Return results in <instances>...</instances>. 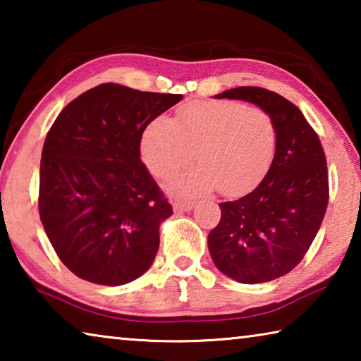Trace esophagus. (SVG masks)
Masks as SVG:
<instances>
[{
    "label": "esophagus",
    "mask_w": 361,
    "mask_h": 361,
    "mask_svg": "<svg viewBox=\"0 0 361 361\" xmlns=\"http://www.w3.org/2000/svg\"><path fill=\"white\" fill-rule=\"evenodd\" d=\"M194 207V202L192 200H176V202L173 204V210L175 213H185V212H189Z\"/></svg>",
    "instance_id": "1"
}]
</instances>
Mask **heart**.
<instances>
[{
  "instance_id": "heart-1",
  "label": "heart",
  "mask_w": 361,
  "mask_h": 361,
  "mask_svg": "<svg viewBox=\"0 0 361 361\" xmlns=\"http://www.w3.org/2000/svg\"><path fill=\"white\" fill-rule=\"evenodd\" d=\"M279 146L272 114L235 100L191 102L176 119L157 116L142 135L140 154L146 169L167 176L189 166H200L167 183L173 194L197 195L221 189L226 195L252 191L271 170Z\"/></svg>"
}]
</instances>
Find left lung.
<instances>
[{"mask_svg": "<svg viewBox=\"0 0 361 361\" xmlns=\"http://www.w3.org/2000/svg\"><path fill=\"white\" fill-rule=\"evenodd\" d=\"M215 97L255 103L277 124L271 170L252 192L219 204L221 219L209 234L212 259L224 276L271 282L301 262L320 229L329 194L325 151L301 109L282 95L243 85Z\"/></svg>", "mask_w": 361, "mask_h": 361, "instance_id": "left-lung-1", "label": "left lung"}]
</instances>
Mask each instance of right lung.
<instances>
[{"mask_svg": "<svg viewBox=\"0 0 361 361\" xmlns=\"http://www.w3.org/2000/svg\"><path fill=\"white\" fill-rule=\"evenodd\" d=\"M181 99L106 82L54 121L41 154L39 218L79 279L118 286L151 267L159 226L173 212L140 159V142L146 126Z\"/></svg>", "mask_w": 361, "mask_h": 361, "instance_id": "add662e5", "label": "right lung"}]
</instances>
